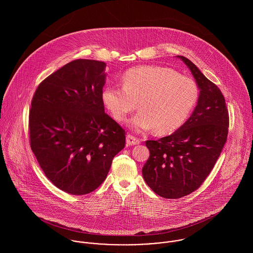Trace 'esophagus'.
<instances>
[{
	"label": "esophagus",
	"mask_w": 253,
	"mask_h": 253,
	"mask_svg": "<svg viewBox=\"0 0 253 253\" xmlns=\"http://www.w3.org/2000/svg\"><path fill=\"white\" fill-rule=\"evenodd\" d=\"M139 143H140V140H139L138 138L134 137L133 135L128 134V135L126 136V144L132 146V145H137L139 144Z\"/></svg>",
	"instance_id": "1"
}]
</instances>
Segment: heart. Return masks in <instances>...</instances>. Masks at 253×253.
<instances>
[{
	"label": "heart",
	"instance_id": "heart-1",
	"mask_svg": "<svg viewBox=\"0 0 253 253\" xmlns=\"http://www.w3.org/2000/svg\"><path fill=\"white\" fill-rule=\"evenodd\" d=\"M124 85H107L101 98L118 122L136 108L128 126L138 132L154 129L159 134L175 131L187 121L199 98L196 82L168 67L141 66L127 70Z\"/></svg>",
	"mask_w": 253,
	"mask_h": 253
}]
</instances>
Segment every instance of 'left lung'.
Returning a JSON list of instances; mask_svg holds the SVG:
<instances>
[{"mask_svg": "<svg viewBox=\"0 0 253 253\" xmlns=\"http://www.w3.org/2000/svg\"><path fill=\"white\" fill-rule=\"evenodd\" d=\"M194 76L200 94L191 117L172 134L147 140L150 157L142 169L147 185L166 199L196 191L212 170L226 143L229 114L224 96L188 58L177 55Z\"/></svg>", "mask_w": 253, "mask_h": 253, "instance_id": "left-lung-1", "label": "left lung"}]
</instances>
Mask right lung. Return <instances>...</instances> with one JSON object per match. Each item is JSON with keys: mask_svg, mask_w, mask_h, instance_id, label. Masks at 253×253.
Instances as JSON below:
<instances>
[{"mask_svg": "<svg viewBox=\"0 0 253 253\" xmlns=\"http://www.w3.org/2000/svg\"><path fill=\"white\" fill-rule=\"evenodd\" d=\"M105 68L102 61H71L39 84L31 102V149L45 176L71 195L99 187L126 144L125 130L104 110Z\"/></svg>", "mask_w": 253, "mask_h": 253, "instance_id": "right-lung-1", "label": "right lung"}]
</instances>
